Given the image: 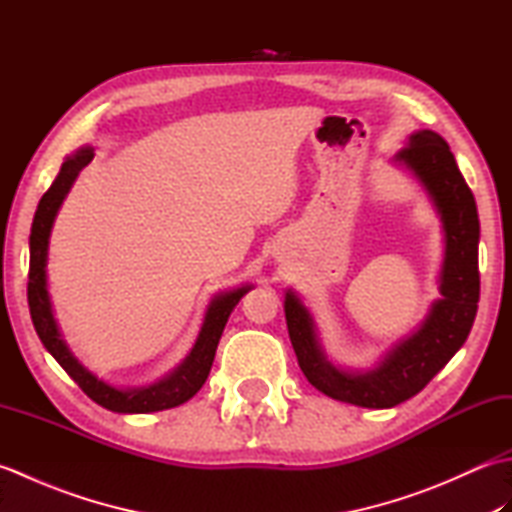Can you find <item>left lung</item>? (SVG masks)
<instances>
[{
    "mask_svg": "<svg viewBox=\"0 0 512 512\" xmlns=\"http://www.w3.org/2000/svg\"><path fill=\"white\" fill-rule=\"evenodd\" d=\"M400 162L416 173L442 217L444 253L440 292L429 319L402 341L374 372L345 374L323 356L308 310L286 295V323L301 372L308 383L334 400L367 409H389L416 396L447 365L469 336L480 301V220L475 198L440 134L422 129L398 151Z\"/></svg>",
    "mask_w": 512,
    "mask_h": 512,
    "instance_id": "left-lung-1",
    "label": "left lung"
}]
</instances>
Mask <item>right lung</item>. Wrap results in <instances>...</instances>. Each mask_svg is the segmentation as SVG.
Returning a JSON list of instances; mask_svg holds the SVG:
<instances>
[{
  "mask_svg": "<svg viewBox=\"0 0 512 512\" xmlns=\"http://www.w3.org/2000/svg\"><path fill=\"white\" fill-rule=\"evenodd\" d=\"M92 158H94L92 149L85 147L76 156L65 160L61 165L59 176L52 182V187L43 193V198L39 200L35 220H32V228H30L28 306H30L32 325H35V330L39 334L41 343L46 345V350L57 358V363L70 374L74 383L79 385L85 394L96 402V405L116 413H149V411L178 407L182 402H187L191 396L198 394V389L204 385L206 376L211 372L215 350H217V343H220L224 325L228 317H231L233 308L237 306V301L246 295L250 286L226 292V295H220L211 303L209 312H206L202 332L198 336V341H195L191 354L187 356V361H184L171 376L160 380V383L145 389L123 391V389H114L110 385H105L103 380L92 376L88 369L79 365V361H76L68 347H65V343L61 341L57 323H54V317H52L50 297L46 288L48 237H50L54 215H57L65 193L70 191L74 178L79 176V171L83 167L90 165Z\"/></svg>",
  "mask_w": 512,
  "mask_h": 512,
  "instance_id": "1",
  "label": "right lung"
}]
</instances>
